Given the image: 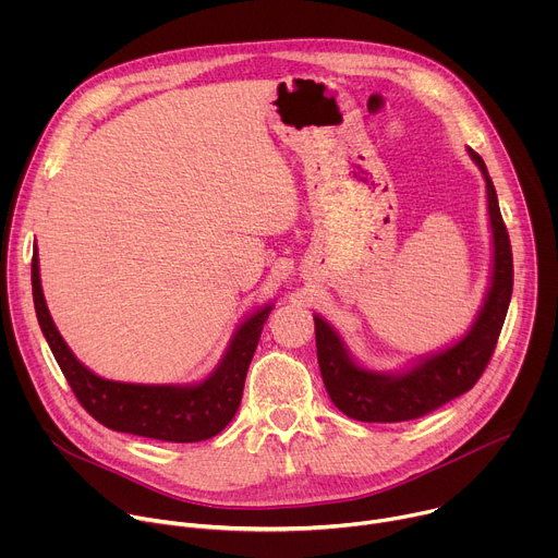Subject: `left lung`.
<instances>
[{
	"mask_svg": "<svg viewBox=\"0 0 558 558\" xmlns=\"http://www.w3.org/2000/svg\"><path fill=\"white\" fill-rule=\"evenodd\" d=\"M468 154L486 179L488 214L495 241L493 284L486 304L468 336L439 355L424 360L409 373L379 375L357 366L347 353L338 333L323 317H313L317 362H320L327 392L344 415L357 422L395 424L424 417L454 400V397L468 392L480 381L493 360L512 298V247L484 158L474 149H468Z\"/></svg>",
	"mask_w": 558,
	"mask_h": 558,
	"instance_id": "left-lung-1",
	"label": "left lung"
}]
</instances>
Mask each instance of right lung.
Here are the masks:
<instances>
[{
  "instance_id": "right-lung-1",
  "label": "right lung",
  "mask_w": 558,
  "mask_h": 558,
  "mask_svg": "<svg viewBox=\"0 0 558 558\" xmlns=\"http://www.w3.org/2000/svg\"><path fill=\"white\" fill-rule=\"evenodd\" d=\"M31 271L33 300L44 338L78 404L99 424L117 433H130L147 439L192 444L218 435L231 422L238 407H241L247 368L271 306L254 313L247 323L241 325L220 366L203 384L187 388L123 384L95 375L65 347L41 293L37 247Z\"/></svg>"
}]
</instances>
